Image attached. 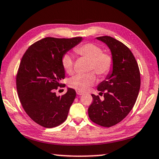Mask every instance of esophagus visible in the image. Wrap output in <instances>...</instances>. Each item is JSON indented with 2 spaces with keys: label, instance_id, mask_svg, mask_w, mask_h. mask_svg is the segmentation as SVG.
Masks as SVG:
<instances>
[{
  "label": "esophagus",
  "instance_id": "34e87169",
  "mask_svg": "<svg viewBox=\"0 0 159 159\" xmlns=\"http://www.w3.org/2000/svg\"><path fill=\"white\" fill-rule=\"evenodd\" d=\"M76 93H77L78 95H83V93L80 92V90H76Z\"/></svg>",
  "mask_w": 159,
  "mask_h": 159
}]
</instances>
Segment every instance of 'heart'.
<instances>
[{"mask_svg":"<svg viewBox=\"0 0 159 159\" xmlns=\"http://www.w3.org/2000/svg\"><path fill=\"white\" fill-rule=\"evenodd\" d=\"M78 54L90 60V70H94L101 77L106 76L112 70L113 59L108 53L102 52V48L96 44L85 43L75 48ZM62 66L65 71L72 74L74 70V59L70 54H65L62 57ZM96 76L93 72L87 74H79L72 77L69 80L70 87L80 91H85L95 84Z\"/></svg>","mask_w":159,"mask_h":159,"instance_id":"b5f03b06","label":"heart"}]
</instances>
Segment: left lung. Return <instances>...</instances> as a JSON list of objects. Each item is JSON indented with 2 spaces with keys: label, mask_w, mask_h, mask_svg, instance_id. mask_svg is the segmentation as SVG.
<instances>
[{
  "label": "left lung",
  "mask_w": 159,
  "mask_h": 159,
  "mask_svg": "<svg viewBox=\"0 0 159 159\" xmlns=\"http://www.w3.org/2000/svg\"><path fill=\"white\" fill-rule=\"evenodd\" d=\"M96 39L109 47L113 66L105 80L98 85L104 100L92 95L89 116L95 124L110 127L120 122L134 107L140 89V72L134 55L124 44L109 36Z\"/></svg>",
  "instance_id": "8db88e82"
}]
</instances>
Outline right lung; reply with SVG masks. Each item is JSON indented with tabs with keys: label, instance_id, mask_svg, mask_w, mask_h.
<instances>
[{
	"label": "right lung",
	"instance_id": "right-lung-1",
	"mask_svg": "<svg viewBox=\"0 0 159 159\" xmlns=\"http://www.w3.org/2000/svg\"><path fill=\"white\" fill-rule=\"evenodd\" d=\"M82 40L46 37L32 44L22 58L16 76L17 94L25 112L42 127H57L66 120L76 93L69 88L57 96L55 90L65 78L62 57Z\"/></svg>",
	"mask_w": 159,
	"mask_h": 159
}]
</instances>
